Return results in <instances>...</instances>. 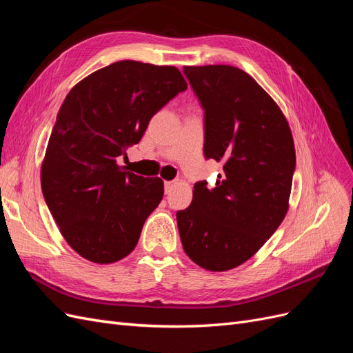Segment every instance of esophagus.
<instances>
[{"label":"esophagus","instance_id":"34e87169","mask_svg":"<svg viewBox=\"0 0 353 353\" xmlns=\"http://www.w3.org/2000/svg\"><path fill=\"white\" fill-rule=\"evenodd\" d=\"M174 185H175L174 181H166V183H165V193L170 194V191L174 190Z\"/></svg>","mask_w":353,"mask_h":353}]
</instances>
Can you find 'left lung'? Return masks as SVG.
<instances>
[{"label": "left lung", "instance_id": "obj_1", "mask_svg": "<svg viewBox=\"0 0 353 353\" xmlns=\"http://www.w3.org/2000/svg\"><path fill=\"white\" fill-rule=\"evenodd\" d=\"M205 112L206 159L222 162L216 185L194 184L191 205L176 212L188 258L209 271H228L258 252L280 227L290 197L296 153L279 105L244 70L185 66Z\"/></svg>", "mask_w": 353, "mask_h": 353}]
</instances>
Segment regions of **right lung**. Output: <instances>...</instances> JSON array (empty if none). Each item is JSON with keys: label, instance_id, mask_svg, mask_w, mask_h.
Returning a JSON list of instances; mask_svg holds the SVG:
<instances>
[{"label": "right lung", "instance_id": "obj_1", "mask_svg": "<svg viewBox=\"0 0 353 353\" xmlns=\"http://www.w3.org/2000/svg\"><path fill=\"white\" fill-rule=\"evenodd\" d=\"M187 82L174 66L116 61L74 85L52 128L41 187L63 237L82 258L112 263L130 254L163 181L126 172L117 157L140 143L152 117Z\"/></svg>", "mask_w": 353, "mask_h": 353}]
</instances>
